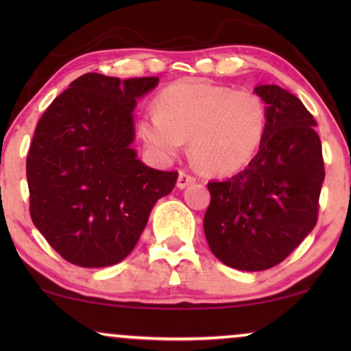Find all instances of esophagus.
Returning <instances> with one entry per match:
<instances>
[{"instance_id": "1", "label": "esophagus", "mask_w": 351, "mask_h": 351, "mask_svg": "<svg viewBox=\"0 0 351 351\" xmlns=\"http://www.w3.org/2000/svg\"><path fill=\"white\" fill-rule=\"evenodd\" d=\"M195 182V177L186 174L185 171H180L179 172V179H177V189H185V186H189L190 184H193Z\"/></svg>"}]
</instances>
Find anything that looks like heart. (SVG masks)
Here are the masks:
<instances>
[{"mask_svg":"<svg viewBox=\"0 0 351 351\" xmlns=\"http://www.w3.org/2000/svg\"><path fill=\"white\" fill-rule=\"evenodd\" d=\"M138 136L160 160L190 156L201 171L227 176L256 156L267 131V105L254 90L203 81H179L158 94L155 112L137 124Z\"/></svg>","mask_w":351,"mask_h":351,"instance_id":"1","label":"heart"}]
</instances>
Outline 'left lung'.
Segmentation results:
<instances>
[{"mask_svg": "<svg viewBox=\"0 0 351 351\" xmlns=\"http://www.w3.org/2000/svg\"><path fill=\"white\" fill-rule=\"evenodd\" d=\"M254 93L267 105V131L257 155L232 179L208 184L204 215L209 249L225 265L261 271L285 261L318 220L324 161L316 121L276 84Z\"/></svg>", "mask_w": 351, "mask_h": 351, "instance_id": "left-lung-1", "label": "left lung"}]
</instances>
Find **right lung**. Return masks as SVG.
Returning <instances> with one entry per match:
<instances>
[{"label": "right lung", "instance_id": "add662e5", "mask_svg": "<svg viewBox=\"0 0 351 351\" xmlns=\"http://www.w3.org/2000/svg\"><path fill=\"white\" fill-rule=\"evenodd\" d=\"M156 76L86 73L57 95L36 124L27 156L30 215L66 262L110 267L126 258L177 171L137 158L134 108Z\"/></svg>", "mask_w": 351, "mask_h": 351}]
</instances>
